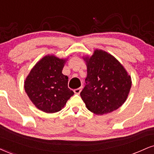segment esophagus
I'll return each instance as SVG.
<instances>
[{"instance_id":"34e87169","label":"esophagus","mask_w":154,"mask_h":154,"mask_svg":"<svg viewBox=\"0 0 154 154\" xmlns=\"http://www.w3.org/2000/svg\"><path fill=\"white\" fill-rule=\"evenodd\" d=\"M74 93H75V94H79L81 91V88H76L75 89V90L73 91Z\"/></svg>"}]
</instances>
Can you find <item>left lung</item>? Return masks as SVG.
Listing matches in <instances>:
<instances>
[{"mask_svg":"<svg viewBox=\"0 0 154 154\" xmlns=\"http://www.w3.org/2000/svg\"><path fill=\"white\" fill-rule=\"evenodd\" d=\"M87 66L86 86L81 96L89 111L96 115L111 113L125 103L131 77L114 56L100 49L83 56Z\"/></svg>","mask_w":154,"mask_h":154,"instance_id":"1","label":"left lung"}]
</instances>
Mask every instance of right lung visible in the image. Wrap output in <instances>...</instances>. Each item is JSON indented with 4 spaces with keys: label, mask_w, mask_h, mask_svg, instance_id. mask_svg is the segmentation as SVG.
<instances>
[{
    "label": "right lung",
    "mask_w": 154,
    "mask_h": 154,
    "mask_svg": "<svg viewBox=\"0 0 154 154\" xmlns=\"http://www.w3.org/2000/svg\"><path fill=\"white\" fill-rule=\"evenodd\" d=\"M66 58L46 55L38 61L24 81L25 91L33 105L45 113L60 111L73 96L67 75L62 73Z\"/></svg>",
    "instance_id": "right-lung-1"
}]
</instances>
